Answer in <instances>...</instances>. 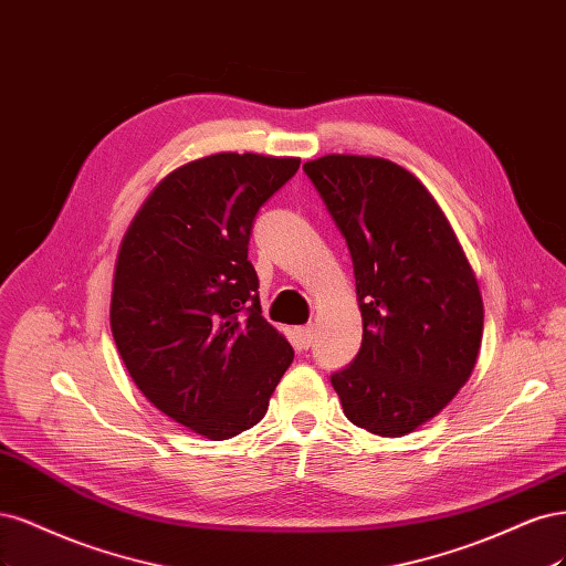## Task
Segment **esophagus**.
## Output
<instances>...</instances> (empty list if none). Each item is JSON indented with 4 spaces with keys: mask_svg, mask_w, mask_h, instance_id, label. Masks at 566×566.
I'll list each match as a JSON object with an SVG mask.
<instances>
[{
    "mask_svg": "<svg viewBox=\"0 0 566 566\" xmlns=\"http://www.w3.org/2000/svg\"><path fill=\"white\" fill-rule=\"evenodd\" d=\"M294 334H296V345H298V348L307 350L310 343H313V329H310V326H298Z\"/></svg>",
    "mask_w": 566,
    "mask_h": 566,
    "instance_id": "esophagus-1",
    "label": "esophagus"
}]
</instances>
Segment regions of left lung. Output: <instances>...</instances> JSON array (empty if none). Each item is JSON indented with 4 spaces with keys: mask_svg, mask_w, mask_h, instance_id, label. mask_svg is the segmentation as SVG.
I'll return each instance as SVG.
<instances>
[{
    "mask_svg": "<svg viewBox=\"0 0 566 566\" xmlns=\"http://www.w3.org/2000/svg\"><path fill=\"white\" fill-rule=\"evenodd\" d=\"M350 249L361 348L332 376L357 428L402 437L428 423L478 364L482 294L444 211L413 174L382 157L303 164Z\"/></svg>",
    "mask_w": 566,
    "mask_h": 566,
    "instance_id": "obj_1",
    "label": "left lung"
}]
</instances>
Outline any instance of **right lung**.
Segmentation results:
<instances>
[{"label": "right lung", "instance_id": "add662e5", "mask_svg": "<svg viewBox=\"0 0 566 566\" xmlns=\"http://www.w3.org/2000/svg\"><path fill=\"white\" fill-rule=\"evenodd\" d=\"M298 157L216 153L161 178L119 244L111 329L138 390L213 442L256 426L294 361L261 315L249 237Z\"/></svg>", "mask_w": 566, "mask_h": 566}]
</instances>
